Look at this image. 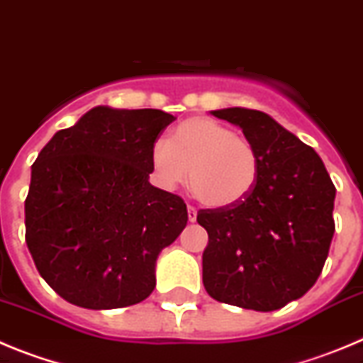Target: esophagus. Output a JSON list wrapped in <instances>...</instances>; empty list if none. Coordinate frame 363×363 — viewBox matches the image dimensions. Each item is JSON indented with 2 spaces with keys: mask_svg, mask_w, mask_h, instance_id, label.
Returning a JSON list of instances; mask_svg holds the SVG:
<instances>
[{
  "mask_svg": "<svg viewBox=\"0 0 363 363\" xmlns=\"http://www.w3.org/2000/svg\"><path fill=\"white\" fill-rule=\"evenodd\" d=\"M188 218L189 222L197 220V210H195L194 206H188Z\"/></svg>",
  "mask_w": 363,
  "mask_h": 363,
  "instance_id": "1",
  "label": "esophagus"
}]
</instances>
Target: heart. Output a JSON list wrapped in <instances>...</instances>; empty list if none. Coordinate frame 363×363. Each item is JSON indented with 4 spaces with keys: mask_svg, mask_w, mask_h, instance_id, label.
Masks as SVG:
<instances>
[{
    "mask_svg": "<svg viewBox=\"0 0 363 363\" xmlns=\"http://www.w3.org/2000/svg\"><path fill=\"white\" fill-rule=\"evenodd\" d=\"M153 174L162 188H177L188 179L191 194L210 208L238 204L259 179V153L246 137L210 117L182 121L150 150Z\"/></svg>",
    "mask_w": 363,
    "mask_h": 363,
    "instance_id": "heart-1",
    "label": "heart"
}]
</instances>
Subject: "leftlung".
<instances>
[{
	"instance_id": "obj_1",
	"label": "left lung",
	"mask_w": 363,
	"mask_h": 363,
	"mask_svg": "<svg viewBox=\"0 0 363 363\" xmlns=\"http://www.w3.org/2000/svg\"><path fill=\"white\" fill-rule=\"evenodd\" d=\"M211 113L242 128L260 168L244 201L197 213L208 231L202 282L218 302L275 311L306 295L322 273L336 188L318 153L267 113L237 106Z\"/></svg>"
}]
</instances>
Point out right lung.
<instances>
[{
	"instance_id": "obj_1",
	"label": "right lung",
	"mask_w": 363,
	"mask_h": 363,
	"mask_svg": "<svg viewBox=\"0 0 363 363\" xmlns=\"http://www.w3.org/2000/svg\"><path fill=\"white\" fill-rule=\"evenodd\" d=\"M175 117L96 106L32 164L25 240L61 298L117 309L148 298L155 262L188 222L179 195L150 184V150Z\"/></svg>"
}]
</instances>
